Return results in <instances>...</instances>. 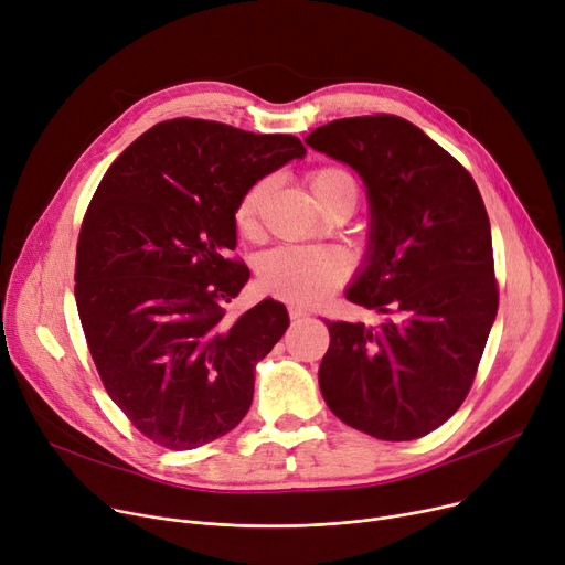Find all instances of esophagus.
Listing matches in <instances>:
<instances>
[{"instance_id":"1","label":"esophagus","mask_w":565,"mask_h":565,"mask_svg":"<svg viewBox=\"0 0 565 565\" xmlns=\"http://www.w3.org/2000/svg\"><path fill=\"white\" fill-rule=\"evenodd\" d=\"M288 316H290V320H300V318L307 316V311L302 307H298V305H290L288 307Z\"/></svg>"}]
</instances>
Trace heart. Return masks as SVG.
<instances>
[{
    "mask_svg": "<svg viewBox=\"0 0 565 565\" xmlns=\"http://www.w3.org/2000/svg\"><path fill=\"white\" fill-rule=\"evenodd\" d=\"M309 185L320 203L341 188H354L352 175L341 167H320L309 173ZM270 192V181L263 178L249 185L235 205V226L252 235L258 226L260 205ZM352 270L350 256L337 247H302L284 245L267 252L256 267L258 286L277 298L313 305L337 290Z\"/></svg>",
    "mask_w": 565,
    "mask_h": 565,
    "instance_id": "b5f03b06",
    "label": "heart"
}]
</instances>
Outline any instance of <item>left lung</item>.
I'll return each mask as SVG.
<instances>
[{"mask_svg":"<svg viewBox=\"0 0 565 565\" xmlns=\"http://www.w3.org/2000/svg\"><path fill=\"white\" fill-rule=\"evenodd\" d=\"M307 143L362 175L371 243L345 298L392 316L377 328L324 320L322 398L371 437H424L467 398L499 307L481 192L454 156L394 114L339 118Z\"/></svg>","mask_w":565,"mask_h":565,"instance_id":"obj_1","label":"left lung"}]
</instances>
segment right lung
I'll use <instances>...</instances> for the list:
<instances>
[{
  "label": "right lung",
  "mask_w": 565,
  "mask_h": 565,
  "mask_svg": "<svg viewBox=\"0 0 565 565\" xmlns=\"http://www.w3.org/2000/svg\"><path fill=\"white\" fill-rule=\"evenodd\" d=\"M292 135L171 118L118 156L86 207L75 302L98 375L130 424L190 451L243 422L254 369L288 328L273 298L237 318L249 279L235 249L243 192L295 158Z\"/></svg>",
  "instance_id": "right-lung-1"
}]
</instances>
